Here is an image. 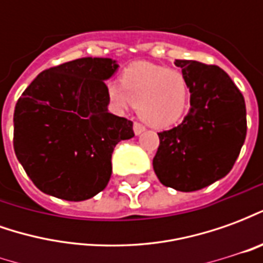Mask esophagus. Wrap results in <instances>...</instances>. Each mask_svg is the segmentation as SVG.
I'll return each mask as SVG.
<instances>
[{"label":"esophagus","instance_id":"34e87169","mask_svg":"<svg viewBox=\"0 0 263 263\" xmlns=\"http://www.w3.org/2000/svg\"><path fill=\"white\" fill-rule=\"evenodd\" d=\"M143 131H145V126L142 124H139V122L134 124V132H135V135H141Z\"/></svg>","mask_w":263,"mask_h":263}]
</instances>
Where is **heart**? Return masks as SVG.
<instances>
[{"label": "heart", "instance_id": "heart-1", "mask_svg": "<svg viewBox=\"0 0 263 263\" xmlns=\"http://www.w3.org/2000/svg\"><path fill=\"white\" fill-rule=\"evenodd\" d=\"M107 96L117 108L135 105L138 115L154 128H169L182 120L190 103L187 79L179 70L138 62L124 70L121 84H107Z\"/></svg>", "mask_w": 263, "mask_h": 263}]
</instances>
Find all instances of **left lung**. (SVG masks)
<instances>
[{"instance_id": "1", "label": "left lung", "mask_w": 263, "mask_h": 263, "mask_svg": "<svg viewBox=\"0 0 263 263\" xmlns=\"http://www.w3.org/2000/svg\"><path fill=\"white\" fill-rule=\"evenodd\" d=\"M190 87L192 108L180 125L159 132L154 171L162 184L196 192L227 176L247 137L245 100L218 66L176 60Z\"/></svg>"}]
</instances>
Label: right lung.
<instances>
[{"instance_id":"add662e5","label":"right lung","mask_w":263,"mask_h":263,"mask_svg":"<svg viewBox=\"0 0 263 263\" xmlns=\"http://www.w3.org/2000/svg\"><path fill=\"white\" fill-rule=\"evenodd\" d=\"M117 69L108 58H81L45 70L22 92L15 155L41 192L83 201L108 184L115 145L134 137L131 121L107 108L104 81Z\"/></svg>"}]
</instances>
